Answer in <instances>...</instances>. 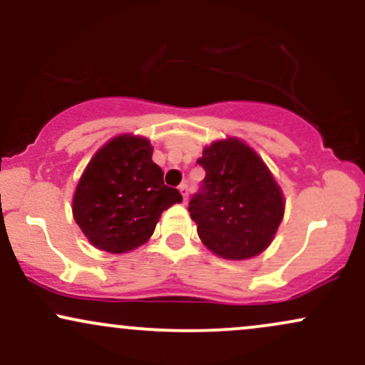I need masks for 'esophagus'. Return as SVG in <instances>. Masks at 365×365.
Wrapping results in <instances>:
<instances>
[{"mask_svg": "<svg viewBox=\"0 0 365 365\" xmlns=\"http://www.w3.org/2000/svg\"><path fill=\"white\" fill-rule=\"evenodd\" d=\"M178 190L183 197V202H187V197H188V185H187V183H182V185L178 187Z\"/></svg>", "mask_w": 365, "mask_h": 365, "instance_id": "1", "label": "esophagus"}]
</instances>
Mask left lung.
Instances as JSON below:
<instances>
[{
    "label": "left lung",
    "mask_w": 365,
    "mask_h": 365,
    "mask_svg": "<svg viewBox=\"0 0 365 365\" xmlns=\"http://www.w3.org/2000/svg\"><path fill=\"white\" fill-rule=\"evenodd\" d=\"M206 171L188 202L202 244L225 259H249L273 240L284 204L262 159L238 139L217 140L197 159Z\"/></svg>",
    "instance_id": "8db88e82"
}]
</instances>
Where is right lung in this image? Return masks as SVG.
<instances>
[{"instance_id": "right-lung-1", "label": "right lung", "mask_w": 365, "mask_h": 365, "mask_svg": "<svg viewBox=\"0 0 365 365\" xmlns=\"http://www.w3.org/2000/svg\"><path fill=\"white\" fill-rule=\"evenodd\" d=\"M182 202L165 185L144 137L120 135L91 159L73 195V217L98 249L128 252L153 235L163 211Z\"/></svg>"}]
</instances>
